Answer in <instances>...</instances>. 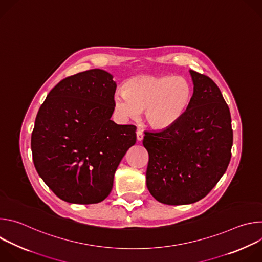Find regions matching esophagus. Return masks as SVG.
I'll return each mask as SVG.
<instances>
[{"label":"esophagus","instance_id":"34e87169","mask_svg":"<svg viewBox=\"0 0 262 262\" xmlns=\"http://www.w3.org/2000/svg\"><path fill=\"white\" fill-rule=\"evenodd\" d=\"M143 138H144L143 132H142L141 129H138V130H137V140L140 142V141L143 140Z\"/></svg>","mask_w":262,"mask_h":262}]
</instances>
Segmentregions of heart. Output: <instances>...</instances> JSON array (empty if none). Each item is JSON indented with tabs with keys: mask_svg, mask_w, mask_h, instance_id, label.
<instances>
[{
	"mask_svg": "<svg viewBox=\"0 0 262 262\" xmlns=\"http://www.w3.org/2000/svg\"><path fill=\"white\" fill-rule=\"evenodd\" d=\"M194 89L184 78L143 76L125 82L123 92L117 91L114 106L123 118H136L143 110L145 121L155 128L175 123L191 104Z\"/></svg>",
	"mask_w": 262,
	"mask_h": 262,
	"instance_id": "1",
	"label": "heart"
}]
</instances>
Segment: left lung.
Segmentation results:
<instances>
[{
    "mask_svg": "<svg viewBox=\"0 0 262 262\" xmlns=\"http://www.w3.org/2000/svg\"><path fill=\"white\" fill-rule=\"evenodd\" d=\"M194 94L185 113L160 132H145L146 183L161 203L183 205L204 198L226 172L233 130L229 107L216 84L191 70Z\"/></svg>",
    "mask_w": 262,
    "mask_h": 262,
    "instance_id": "left-lung-1",
    "label": "left lung"
}]
</instances>
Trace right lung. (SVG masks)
<instances>
[{
    "label": "right lung",
    "mask_w": 262,
    "mask_h": 262,
    "mask_svg": "<svg viewBox=\"0 0 262 262\" xmlns=\"http://www.w3.org/2000/svg\"><path fill=\"white\" fill-rule=\"evenodd\" d=\"M116 83L90 69L60 81L39 107L31 137L34 166L60 199L104 200L122 158L135 145L136 126L111 120Z\"/></svg>",
    "instance_id": "right-lung-1"
}]
</instances>
